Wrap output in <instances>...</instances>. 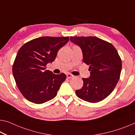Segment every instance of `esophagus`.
I'll return each instance as SVG.
<instances>
[{
	"instance_id": "1",
	"label": "esophagus",
	"mask_w": 135,
	"mask_h": 135,
	"mask_svg": "<svg viewBox=\"0 0 135 135\" xmlns=\"http://www.w3.org/2000/svg\"><path fill=\"white\" fill-rule=\"evenodd\" d=\"M66 76H67L68 78H72L74 77V75H73L71 74H67Z\"/></svg>"
}]
</instances>
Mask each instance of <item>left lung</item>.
Masks as SVG:
<instances>
[{"instance_id": "8db88e82", "label": "left lung", "mask_w": 135, "mask_h": 135, "mask_svg": "<svg viewBox=\"0 0 135 135\" xmlns=\"http://www.w3.org/2000/svg\"><path fill=\"white\" fill-rule=\"evenodd\" d=\"M81 49L84 63L89 65V78H82L83 86L75 91L78 98L98 103L112 92L119 79L122 61L111 43L96 37H70Z\"/></svg>"}]
</instances>
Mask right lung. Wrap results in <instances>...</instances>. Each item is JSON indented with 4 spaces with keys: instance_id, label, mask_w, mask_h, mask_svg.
<instances>
[{
    "instance_id": "1",
    "label": "right lung",
    "mask_w": 135,
    "mask_h": 135,
    "mask_svg": "<svg viewBox=\"0 0 135 135\" xmlns=\"http://www.w3.org/2000/svg\"><path fill=\"white\" fill-rule=\"evenodd\" d=\"M69 40V37H38L18 50L12 74L20 92L27 100L42 104L57 95L66 76L46 70V65L55 60L58 51Z\"/></svg>"
}]
</instances>
